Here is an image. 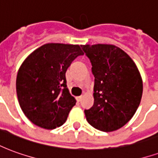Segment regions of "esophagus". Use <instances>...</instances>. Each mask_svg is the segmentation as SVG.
I'll use <instances>...</instances> for the list:
<instances>
[{
	"instance_id": "esophagus-1",
	"label": "esophagus",
	"mask_w": 158,
	"mask_h": 158,
	"mask_svg": "<svg viewBox=\"0 0 158 158\" xmlns=\"http://www.w3.org/2000/svg\"><path fill=\"white\" fill-rule=\"evenodd\" d=\"M76 100H77V102H81V100H82V96H77V97H76Z\"/></svg>"
}]
</instances>
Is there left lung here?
<instances>
[{"label":"left lung","instance_id":"1","mask_svg":"<svg viewBox=\"0 0 158 158\" xmlns=\"http://www.w3.org/2000/svg\"><path fill=\"white\" fill-rule=\"evenodd\" d=\"M95 77L94 105L85 110L95 129L111 132L122 128L135 115L143 92L138 68L125 52L113 45H81Z\"/></svg>","mask_w":158,"mask_h":158}]
</instances>
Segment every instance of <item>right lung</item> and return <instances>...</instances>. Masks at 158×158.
<instances>
[{
  "mask_svg": "<svg viewBox=\"0 0 158 158\" xmlns=\"http://www.w3.org/2000/svg\"><path fill=\"white\" fill-rule=\"evenodd\" d=\"M84 52L79 45L48 43L28 56L20 66L16 90L21 109L45 129L62 125L76 100L67 88L66 71Z\"/></svg>",
  "mask_w": 158,
  "mask_h": 158,
  "instance_id": "right-lung-1",
  "label": "right lung"
}]
</instances>
